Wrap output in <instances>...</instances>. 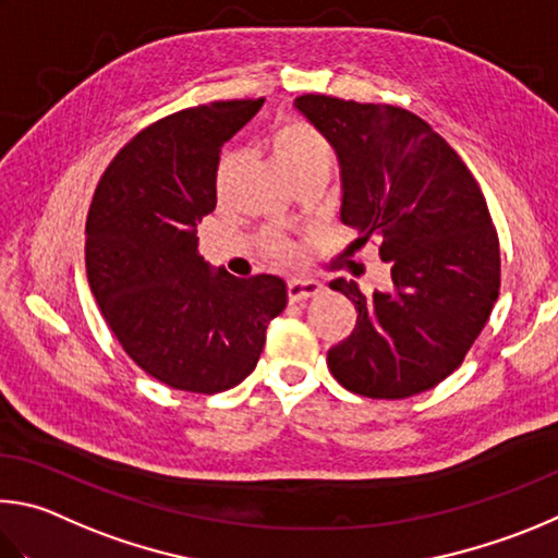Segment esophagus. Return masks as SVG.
Wrapping results in <instances>:
<instances>
[{
  "label": "esophagus",
  "instance_id": "1",
  "mask_svg": "<svg viewBox=\"0 0 558 558\" xmlns=\"http://www.w3.org/2000/svg\"><path fill=\"white\" fill-rule=\"evenodd\" d=\"M320 291H324V284L316 279H291L287 284V294H289V301H306L311 296H318Z\"/></svg>",
  "mask_w": 558,
  "mask_h": 558
}]
</instances>
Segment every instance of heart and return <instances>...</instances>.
I'll return each mask as SVG.
<instances>
[{
    "mask_svg": "<svg viewBox=\"0 0 558 558\" xmlns=\"http://www.w3.org/2000/svg\"><path fill=\"white\" fill-rule=\"evenodd\" d=\"M271 154L281 169L287 171L291 181H299L301 175L314 171H328L333 166V149L324 134H320L314 124L304 120H284L271 130L269 136ZM234 169H238V156L234 151H225L218 166H215L213 185L218 198H228L230 185L234 179ZM262 250L277 264H294L301 259V247L281 232H264L262 234Z\"/></svg>",
    "mask_w": 558,
    "mask_h": 558,
    "instance_id": "b5f03b06",
    "label": "heart"
}]
</instances>
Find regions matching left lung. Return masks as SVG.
<instances>
[{
  "mask_svg": "<svg viewBox=\"0 0 558 558\" xmlns=\"http://www.w3.org/2000/svg\"><path fill=\"white\" fill-rule=\"evenodd\" d=\"M296 110L326 136L340 166V220L355 244L379 240L392 289L365 296L353 279L330 289L357 324L328 350L350 392L404 399L453 373L500 294V242L481 185L444 136L392 105L301 95Z\"/></svg>",
  "mask_w": 558,
  "mask_h": 558,
  "instance_id": "1",
  "label": "left lung"
}]
</instances>
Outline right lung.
Wrapping results in <instances>:
<instances>
[{
  "instance_id": "right-lung-1",
  "label": "right lung",
  "mask_w": 558,
  "mask_h": 558,
  "mask_svg": "<svg viewBox=\"0 0 558 558\" xmlns=\"http://www.w3.org/2000/svg\"><path fill=\"white\" fill-rule=\"evenodd\" d=\"M262 102L198 105L146 126L107 166L87 213V284L107 326L146 375L183 392L240 385L287 308L284 279L215 271L195 238L218 203L222 144Z\"/></svg>"
}]
</instances>
